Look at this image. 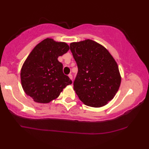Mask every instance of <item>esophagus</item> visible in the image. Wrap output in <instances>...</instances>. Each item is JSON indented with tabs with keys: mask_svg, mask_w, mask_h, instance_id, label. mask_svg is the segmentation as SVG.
<instances>
[{
	"mask_svg": "<svg viewBox=\"0 0 149 149\" xmlns=\"http://www.w3.org/2000/svg\"><path fill=\"white\" fill-rule=\"evenodd\" d=\"M68 77L70 78V79H72H72H73V77H72V75L71 74H70L68 75Z\"/></svg>",
	"mask_w": 149,
	"mask_h": 149,
	"instance_id": "obj_1",
	"label": "esophagus"
}]
</instances>
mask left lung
<instances>
[{"label": "left lung", "mask_w": 149, "mask_h": 149, "mask_svg": "<svg viewBox=\"0 0 149 149\" xmlns=\"http://www.w3.org/2000/svg\"><path fill=\"white\" fill-rule=\"evenodd\" d=\"M70 47L78 68L74 89L79 99L91 107L107 104L121 84L116 60L105 47L91 39L71 42Z\"/></svg>", "instance_id": "left-lung-1"}]
</instances>
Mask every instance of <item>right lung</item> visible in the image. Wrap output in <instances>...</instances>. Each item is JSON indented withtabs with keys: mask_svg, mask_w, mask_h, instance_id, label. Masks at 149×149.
Returning a JSON list of instances; mask_svg holds the SVG:
<instances>
[{
	"mask_svg": "<svg viewBox=\"0 0 149 149\" xmlns=\"http://www.w3.org/2000/svg\"><path fill=\"white\" fill-rule=\"evenodd\" d=\"M69 49L64 42L47 38L30 52L22 65L20 77L24 92L35 102L49 103L72 84L69 77L64 74L63 65L58 60Z\"/></svg>",
	"mask_w": 149,
	"mask_h": 149,
	"instance_id": "add662e5",
	"label": "right lung"
}]
</instances>
